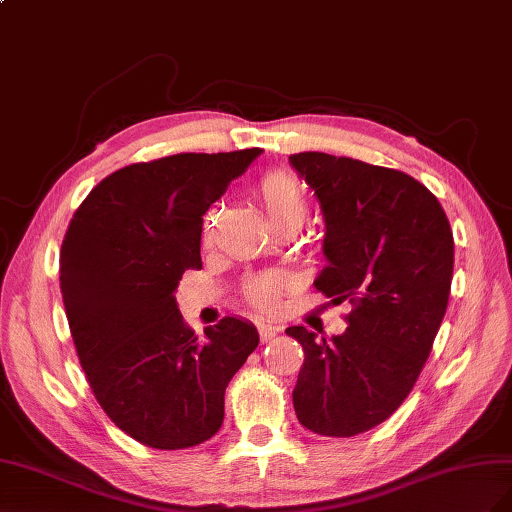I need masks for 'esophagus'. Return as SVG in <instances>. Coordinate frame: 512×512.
<instances>
[{
  "label": "esophagus",
  "instance_id": "obj_1",
  "mask_svg": "<svg viewBox=\"0 0 512 512\" xmlns=\"http://www.w3.org/2000/svg\"><path fill=\"white\" fill-rule=\"evenodd\" d=\"M257 330H259V339L261 341H270V339H274L276 337V334H279L281 332V328L279 326H270V324H259L257 326Z\"/></svg>",
  "mask_w": 512,
  "mask_h": 512
}]
</instances>
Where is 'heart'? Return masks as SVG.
Listing matches in <instances>:
<instances>
[{
	"label": "heart",
	"instance_id": "1",
	"mask_svg": "<svg viewBox=\"0 0 512 512\" xmlns=\"http://www.w3.org/2000/svg\"><path fill=\"white\" fill-rule=\"evenodd\" d=\"M257 197L261 201L268 221L272 227L300 223L306 218V195L300 180L291 171L276 169L266 173L257 184ZM214 227V212H208L203 221V242H210ZM285 285L283 274H264L257 279L248 281L244 287V296L253 306L259 309H270L279 298V291Z\"/></svg>",
	"mask_w": 512,
	"mask_h": 512
}]
</instances>
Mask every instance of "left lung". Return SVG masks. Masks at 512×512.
<instances>
[{"label":"left lung","instance_id":"1","mask_svg":"<svg viewBox=\"0 0 512 512\" xmlns=\"http://www.w3.org/2000/svg\"><path fill=\"white\" fill-rule=\"evenodd\" d=\"M289 163L326 221L315 287L354 306L339 337L285 330L304 349L294 410L313 433L352 437L412 392L446 313L455 242L440 201L412 175L324 152Z\"/></svg>","mask_w":512,"mask_h":512}]
</instances>
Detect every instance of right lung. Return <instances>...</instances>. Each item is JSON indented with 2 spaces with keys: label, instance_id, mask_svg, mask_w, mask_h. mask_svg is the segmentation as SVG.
I'll list each match as a JSON object with an SVG mask.
<instances>
[{
  "label": "right lung",
  "instance_id": "right-lung-1",
  "mask_svg": "<svg viewBox=\"0 0 512 512\" xmlns=\"http://www.w3.org/2000/svg\"><path fill=\"white\" fill-rule=\"evenodd\" d=\"M261 154H173L107 175L72 216L60 289L72 341L105 414L133 440L191 448L221 429L225 388L259 345L253 324H184L175 289L201 268L203 214Z\"/></svg>",
  "mask_w": 512,
  "mask_h": 512
}]
</instances>
